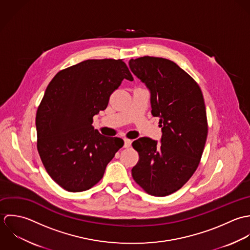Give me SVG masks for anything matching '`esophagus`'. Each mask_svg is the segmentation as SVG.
Here are the masks:
<instances>
[{"label": "esophagus", "instance_id": "34e87169", "mask_svg": "<svg viewBox=\"0 0 250 250\" xmlns=\"http://www.w3.org/2000/svg\"><path fill=\"white\" fill-rule=\"evenodd\" d=\"M131 143L132 141L129 140V139H125V144H124V147L125 148H129L131 146Z\"/></svg>", "mask_w": 250, "mask_h": 250}]
</instances>
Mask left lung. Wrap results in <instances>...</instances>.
Returning a JSON list of instances; mask_svg holds the SVG:
<instances>
[{
	"label": "left lung",
	"instance_id": "left-lung-1",
	"mask_svg": "<svg viewBox=\"0 0 250 250\" xmlns=\"http://www.w3.org/2000/svg\"><path fill=\"white\" fill-rule=\"evenodd\" d=\"M150 94L151 115L159 118L160 144L148 137L132 143L139 160L134 181L150 195L167 196L193 175L208 135L206 106L198 84L174 62L141 57L128 62Z\"/></svg>",
	"mask_w": 250,
	"mask_h": 250
}]
</instances>
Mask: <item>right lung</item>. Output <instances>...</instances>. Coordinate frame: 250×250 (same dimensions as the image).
<instances>
[{
	"label": "right lung",
	"instance_id": "right-lung-1",
	"mask_svg": "<svg viewBox=\"0 0 250 250\" xmlns=\"http://www.w3.org/2000/svg\"><path fill=\"white\" fill-rule=\"evenodd\" d=\"M124 79L133 77L123 60H87L59 71L47 86L36 117L38 150L63 189L94 187L124 146L123 139L101 135L92 125Z\"/></svg>",
	"mask_w": 250,
	"mask_h": 250
}]
</instances>
